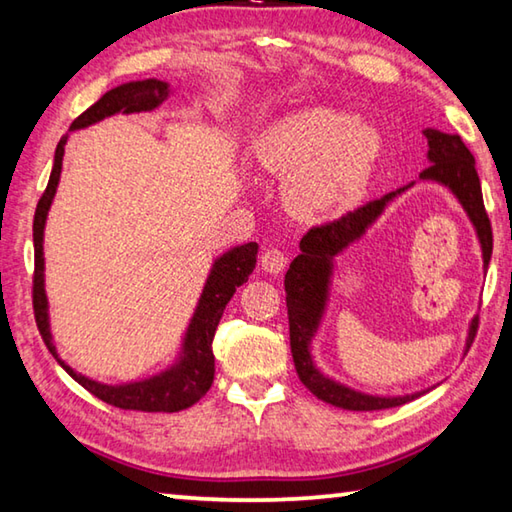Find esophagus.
Returning <instances> with one entry per match:
<instances>
[{
    "instance_id": "esophagus-1",
    "label": "esophagus",
    "mask_w": 512,
    "mask_h": 512,
    "mask_svg": "<svg viewBox=\"0 0 512 512\" xmlns=\"http://www.w3.org/2000/svg\"><path fill=\"white\" fill-rule=\"evenodd\" d=\"M287 253L280 248H266L262 253V266L266 273H282L284 266H287Z\"/></svg>"
}]
</instances>
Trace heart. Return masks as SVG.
Wrapping results in <instances>:
<instances>
[{
    "instance_id": "obj_1",
    "label": "heart",
    "mask_w": 512,
    "mask_h": 512,
    "mask_svg": "<svg viewBox=\"0 0 512 512\" xmlns=\"http://www.w3.org/2000/svg\"><path fill=\"white\" fill-rule=\"evenodd\" d=\"M379 153L375 128L327 106L280 119L257 144L259 162L289 178L287 201L302 216L329 214L357 201Z\"/></svg>"
}]
</instances>
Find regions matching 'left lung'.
<instances>
[{"label":"left lung","instance_id":"1","mask_svg":"<svg viewBox=\"0 0 512 512\" xmlns=\"http://www.w3.org/2000/svg\"><path fill=\"white\" fill-rule=\"evenodd\" d=\"M424 137L429 142V160L431 164L420 173L422 180H436V183L449 187L454 196L461 201L463 210L474 223L476 235L481 241L483 264H490L492 255V228L488 212L483 205L479 173L474 169V155L463 144L458 135L440 133L427 128ZM411 187V185H409ZM397 189L386 196L370 201L363 207H357L341 219L329 221L323 225H314L305 237L300 239V255L293 259L287 277H284V291H287V309H289V336H291V354L296 363V372L302 384H305L318 400L332 406H339L345 411H379L393 409L406 402L415 400L422 393L404 395V397H377L366 395L352 388L339 384V381L325 377L314 366L311 359L309 343L314 339L320 316H323L327 293H329V277H332V259L348 248L352 241L366 235L368 225L377 221V216L386 210L388 201H393L404 189ZM479 320H472L470 336H467V348L474 341Z\"/></svg>","mask_w":512,"mask_h":512}]
</instances>
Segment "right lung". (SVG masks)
<instances>
[{
	"mask_svg": "<svg viewBox=\"0 0 512 512\" xmlns=\"http://www.w3.org/2000/svg\"><path fill=\"white\" fill-rule=\"evenodd\" d=\"M169 97V83L158 79L146 81H131L119 85V88L110 90L103 97L90 106L83 115L76 117L69 126V131L76 128H85L97 121L106 119L110 115H131V112H144L158 108L160 103ZM67 135L60 137L54 155V169H51L49 183L45 194L40 196L36 216H33V246H36V271H33V314H36V323L40 329V336L49 352L58 359V352L54 348L49 332V314H47V296H45V257H42V237H45V221L47 212L54 201L60 169H63V155H65ZM257 262V244L237 246L228 250V253L216 259L210 277H207L205 289L198 300V307L194 311L192 323L187 327L183 354H180L178 363H173L169 370L160 372V375L149 377L144 381H133V384L121 386H108L99 384V381L88 379L74 372L65 361L58 363L67 370V375L79 381V384L90 391L94 397H99L110 406L124 411H144V413H176L189 409L201 397L210 391L214 381V352L212 341L214 332L219 327V320L223 316V309L228 305L230 298L235 296L237 287H241L253 273Z\"/></svg>",
	"mask_w": 512,
	"mask_h": 512,
	"instance_id": "obj_1",
	"label": "right lung"
}]
</instances>
